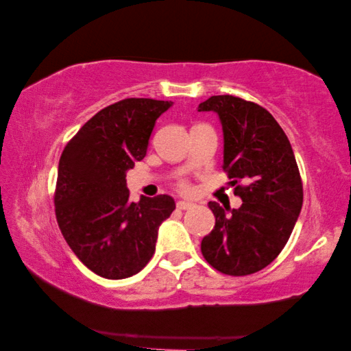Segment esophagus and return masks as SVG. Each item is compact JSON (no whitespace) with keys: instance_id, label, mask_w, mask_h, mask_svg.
Here are the masks:
<instances>
[{"instance_id":"1","label":"esophagus","mask_w":351,"mask_h":351,"mask_svg":"<svg viewBox=\"0 0 351 351\" xmlns=\"http://www.w3.org/2000/svg\"><path fill=\"white\" fill-rule=\"evenodd\" d=\"M193 206H194V204L186 202V200H180V202H177V208L179 210H189V208H193Z\"/></svg>"}]
</instances>
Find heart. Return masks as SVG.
Returning a JSON list of instances; mask_svg holds the SVG:
<instances>
[{
  "label": "heart",
  "mask_w": 351,
  "mask_h": 351,
  "mask_svg": "<svg viewBox=\"0 0 351 351\" xmlns=\"http://www.w3.org/2000/svg\"><path fill=\"white\" fill-rule=\"evenodd\" d=\"M180 189H188V186H186V183H180Z\"/></svg>",
  "instance_id": "heart-1"
}]
</instances>
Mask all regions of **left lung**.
Wrapping results in <instances>:
<instances>
[{
    "label": "left lung",
    "instance_id": "left-lung-1",
    "mask_svg": "<svg viewBox=\"0 0 351 351\" xmlns=\"http://www.w3.org/2000/svg\"><path fill=\"white\" fill-rule=\"evenodd\" d=\"M199 112H216L219 117L222 168L237 185L234 194L243 199L230 215V208L208 204L216 223L200 250L222 274H255L280 255L300 215L303 185L294 151L272 114L255 102L232 95L211 96L200 102Z\"/></svg>",
    "mask_w": 351,
    "mask_h": 351
}]
</instances>
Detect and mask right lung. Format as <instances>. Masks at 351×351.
I'll return each instance as SVG.
<instances>
[{
  "mask_svg": "<svg viewBox=\"0 0 351 351\" xmlns=\"http://www.w3.org/2000/svg\"><path fill=\"white\" fill-rule=\"evenodd\" d=\"M171 101L128 97L88 119L62 152L56 217L76 256L99 277L121 280L151 260L158 227L176 210L171 196L130 202L125 172L146 157L149 138Z\"/></svg>",
  "mask_w": 351,
  "mask_h": 351,
  "instance_id": "obj_1",
  "label": "right lung"
}]
</instances>
